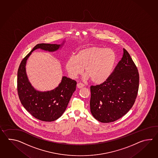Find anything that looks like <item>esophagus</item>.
Wrapping results in <instances>:
<instances>
[{"label":"esophagus","instance_id":"1","mask_svg":"<svg viewBox=\"0 0 158 158\" xmlns=\"http://www.w3.org/2000/svg\"><path fill=\"white\" fill-rule=\"evenodd\" d=\"M77 86L78 88L80 89V88L84 87V85L83 84H82V83H78L77 84Z\"/></svg>","mask_w":158,"mask_h":158}]
</instances>
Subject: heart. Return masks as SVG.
<instances>
[{"instance_id": "obj_1", "label": "heart", "mask_w": 158, "mask_h": 158, "mask_svg": "<svg viewBox=\"0 0 158 158\" xmlns=\"http://www.w3.org/2000/svg\"><path fill=\"white\" fill-rule=\"evenodd\" d=\"M116 61L114 51L110 48L90 47L82 49L76 56L67 59L65 68L72 78H76L84 71V78L94 84H103L110 77Z\"/></svg>"}]
</instances>
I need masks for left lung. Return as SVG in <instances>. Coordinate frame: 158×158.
Returning a JSON list of instances; mask_svg holds the SVG:
<instances>
[{
  "instance_id": "1",
  "label": "left lung",
  "mask_w": 158,
  "mask_h": 158,
  "mask_svg": "<svg viewBox=\"0 0 158 158\" xmlns=\"http://www.w3.org/2000/svg\"><path fill=\"white\" fill-rule=\"evenodd\" d=\"M139 86L138 69L123 48L121 60L104 83L90 87L91 113L96 120L111 123L124 116L134 104Z\"/></svg>"
}]
</instances>
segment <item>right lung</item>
Instances as JSON below:
<instances>
[{"label": "right lung", "mask_w": 158, "mask_h": 158, "mask_svg": "<svg viewBox=\"0 0 158 158\" xmlns=\"http://www.w3.org/2000/svg\"><path fill=\"white\" fill-rule=\"evenodd\" d=\"M65 40L60 44H38L21 61L17 72V91L21 104L30 114L44 121L57 120L65 111L77 82L70 78L63 76L58 86L53 90L40 91L32 86L26 72V64L32 52L37 49L55 52L64 46Z\"/></svg>", "instance_id": "1"}]
</instances>
